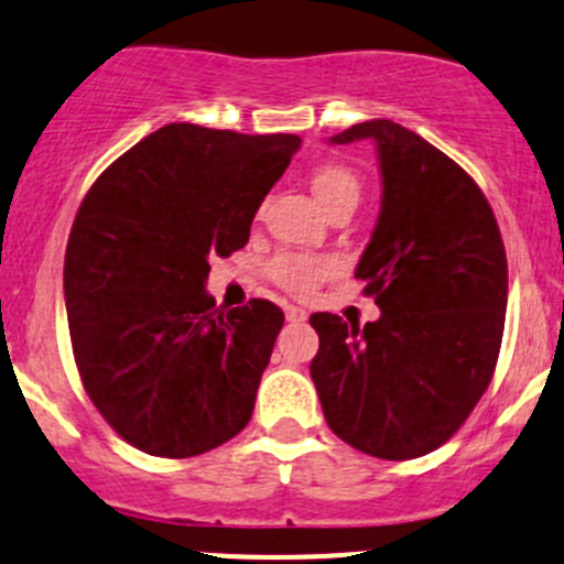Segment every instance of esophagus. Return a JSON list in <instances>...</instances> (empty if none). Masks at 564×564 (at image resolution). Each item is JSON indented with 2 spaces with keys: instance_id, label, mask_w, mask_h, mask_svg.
<instances>
[{
  "instance_id": "obj_1",
  "label": "esophagus",
  "mask_w": 564,
  "mask_h": 564,
  "mask_svg": "<svg viewBox=\"0 0 564 564\" xmlns=\"http://www.w3.org/2000/svg\"><path fill=\"white\" fill-rule=\"evenodd\" d=\"M284 317H288L290 323H304L306 310H301V306H288V310H284Z\"/></svg>"
}]
</instances>
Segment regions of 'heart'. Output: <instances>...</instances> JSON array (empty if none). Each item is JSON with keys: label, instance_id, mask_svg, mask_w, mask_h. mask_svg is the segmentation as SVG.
<instances>
[{"label": "heart", "instance_id": "heart-1", "mask_svg": "<svg viewBox=\"0 0 564 564\" xmlns=\"http://www.w3.org/2000/svg\"><path fill=\"white\" fill-rule=\"evenodd\" d=\"M310 187L328 214L347 203L358 206L361 200V178L341 162H323V165L312 167ZM336 269L339 263L334 258H317V254L304 252H280L269 263L271 280L293 295H312L317 284L336 274Z\"/></svg>", "mask_w": 564, "mask_h": 564}]
</instances>
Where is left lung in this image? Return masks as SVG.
Returning <instances> with one entry per match:
<instances>
[{"label": "left lung", "instance_id": "obj_1", "mask_svg": "<svg viewBox=\"0 0 564 564\" xmlns=\"http://www.w3.org/2000/svg\"><path fill=\"white\" fill-rule=\"evenodd\" d=\"M375 141L382 200L356 265L380 317L361 328L310 317L312 382L325 423L377 458H417L451 440L495 375L508 260L478 184L417 132L371 119L330 143Z\"/></svg>", "mask_w": 564, "mask_h": 564}]
</instances>
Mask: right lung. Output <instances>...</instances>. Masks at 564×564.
<instances>
[{
	"instance_id": "right-lung-1",
	"label": "right lung",
	"mask_w": 564,
	"mask_h": 564,
	"mask_svg": "<svg viewBox=\"0 0 564 564\" xmlns=\"http://www.w3.org/2000/svg\"><path fill=\"white\" fill-rule=\"evenodd\" d=\"M299 135L165 124L91 184L65 254V304L86 393L121 440L162 458L249 423L284 315L214 310L208 260L249 241Z\"/></svg>"
}]
</instances>
